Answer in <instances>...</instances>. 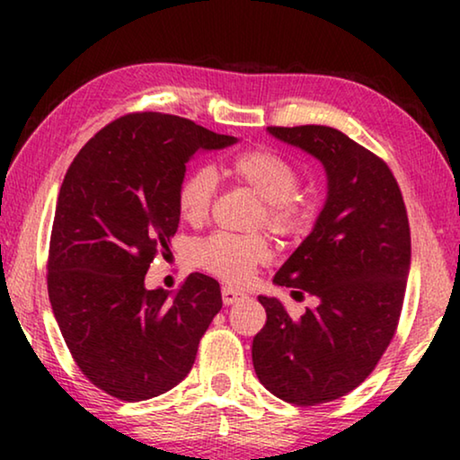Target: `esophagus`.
Segmentation results:
<instances>
[{
	"label": "esophagus",
	"instance_id": "obj_1",
	"mask_svg": "<svg viewBox=\"0 0 460 460\" xmlns=\"http://www.w3.org/2000/svg\"><path fill=\"white\" fill-rule=\"evenodd\" d=\"M222 299H224V305H234L241 299H244V293L236 291V288H232V287H224L222 288Z\"/></svg>",
	"mask_w": 460,
	"mask_h": 460
}]
</instances>
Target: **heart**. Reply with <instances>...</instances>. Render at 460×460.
I'll use <instances>...</instances> for the list:
<instances>
[{
    "label": "heart",
    "mask_w": 460,
    "mask_h": 460,
    "mask_svg": "<svg viewBox=\"0 0 460 460\" xmlns=\"http://www.w3.org/2000/svg\"><path fill=\"white\" fill-rule=\"evenodd\" d=\"M230 173L238 184L247 186L263 200L257 224L268 226L287 241L307 236L316 222V207L299 194L301 173L285 156L270 148H249L230 163ZM217 194V175L211 167L200 165L180 180L175 203L180 216L190 224H200L209 216ZM272 255L266 234H228L217 232L194 244L192 260L205 272L230 285H247L255 268Z\"/></svg>",
    "instance_id": "heart-1"
}]
</instances>
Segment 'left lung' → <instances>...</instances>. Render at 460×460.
Masks as SVG:
<instances>
[{
    "instance_id": "obj_1",
    "label": "left lung",
    "mask_w": 460,
    "mask_h": 460,
    "mask_svg": "<svg viewBox=\"0 0 460 460\" xmlns=\"http://www.w3.org/2000/svg\"><path fill=\"white\" fill-rule=\"evenodd\" d=\"M279 140L316 156L329 197L310 236L274 282L312 295L301 318L263 297L266 324L253 339L261 385L297 406L332 402L373 373L400 323L411 268V226L387 163L326 125L268 128Z\"/></svg>"
}]
</instances>
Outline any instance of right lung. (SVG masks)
<instances>
[{
    "label": "right lung",
    "mask_w": 460,
    "mask_h": 460,
    "mask_svg": "<svg viewBox=\"0 0 460 460\" xmlns=\"http://www.w3.org/2000/svg\"><path fill=\"white\" fill-rule=\"evenodd\" d=\"M234 142L190 119L129 112L68 167L49 236V304L79 370L112 398L140 402L178 385L222 310L211 276L192 272L175 295L148 291L144 276L178 232L186 163Z\"/></svg>",
    "instance_id": "right-lung-1"
}]
</instances>
